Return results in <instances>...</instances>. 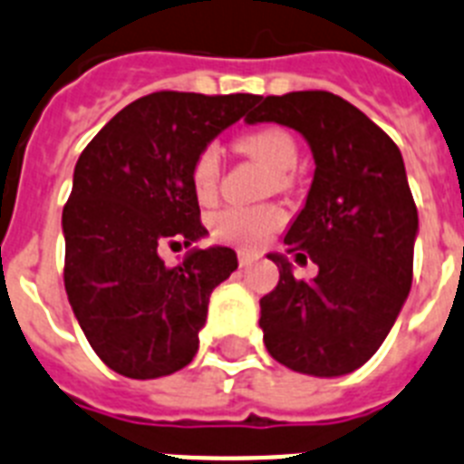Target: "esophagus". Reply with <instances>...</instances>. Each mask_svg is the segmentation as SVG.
I'll list each match as a JSON object with an SVG mask.
<instances>
[{"instance_id":"1","label":"esophagus","mask_w":464,"mask_h":464,"mask_svg":"<svg viewBox=\"0 0 464 464\" xmlns=\"http://www.w3.org/2000/svg\"><path fill=\"white\" fill-rule=\"evenodd\" d=\"M258 260V256L251 254V251H239V266L241 267H248L251 263H256Z\"/></svg>"}]
</instances>
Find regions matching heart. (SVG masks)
Here are the masks:
<instances>
[{"instance_id": "1", "label": "heart", "mask_w": 464, "mask_h": 464, "mask_svg": "<svg viewBox=\"0 0 464 464\" xmlns=\"http://www.w3.org/2000/svg\"><path fill=\"white\" fill-rule=\"evenodd\" d=\"M237 147L246 156L273 170L279 179H286L298 166V147L294 137L282 128H258L241 135ZM218 175L220 160L218 149L206 147L194 160L191 168V185L198 201H210L218 191ZM285 223L282 210L275 206H258V208H225L213 216L210 229L220 241H229L244 248L263 246L275 229Z\"/></svg>"}]
</instances>
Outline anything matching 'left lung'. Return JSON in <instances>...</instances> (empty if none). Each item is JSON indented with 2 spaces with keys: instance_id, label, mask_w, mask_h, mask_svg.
Returning <instances> with one entry per match:
<instances>
[{
  "instance_id": "obj_1",
  "label": "left lung",
  "mask_w": 464,
  "mask_h": 464,
  "mask_svg": "<svg viewBox=\"0 0 464 464\" xmlns=\"http://www.w3.org/2000/svg\"><path fill=\"white\" fill-rule=\"evenodd\" d=\"M246 122L296 130L315 160L285 254H267L279 267L277 286L260 298L267 353L310 377L353 372L384 343L411 294L420 220L403 156L384 130L332 92L266 97ZM289 255L313 259L316 277L294 278Z\"/></svg>"
}]
</instances>
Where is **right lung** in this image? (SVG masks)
<instances>
[{"mask_svg":"<svg viewBox=\"0 0 464 464\" xmlns=\"http://www.w3.org/2000/svg\"><path fill=\"white\" fill-rule=\"evenodd\" d=\"M258 99L154 92L111 118L80 154L61 218L63 282L87 342L113 372L166 377L197 355L210 292L239 263L227 246H194L208 229L191 168ZM166 243L190 248L175 268L158 254Z\"/></svg>","mask_w":464,"mask_h":464,"instance_id":"add662e5","label":"right lung"}]
</instances>
